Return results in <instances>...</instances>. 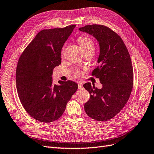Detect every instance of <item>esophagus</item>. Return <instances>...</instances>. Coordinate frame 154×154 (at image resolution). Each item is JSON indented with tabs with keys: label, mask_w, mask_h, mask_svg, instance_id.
Here are the masks:
<instances>
[{
	"label": "esophagus",
	"mask_w": 154,
	"mask_h": 154,
	"mask_svg": "<svg viewBox=\"0 0 154 154\" xmlns=\"http://www.w3.org/2000/svg\"><path fill=\"white\" fill-rule=\"evenodd\" d=\"M78 88H79V89H81L83 87H82V85L81 84H80V83H79V84H78Z\"/></svg>",
	"instance_id": "obj_1"
}]
</instances>
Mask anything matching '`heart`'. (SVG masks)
Wrapping results in <instances>:
<instances>
[{"mask_svg": "<svg viewBox=\"0 0 154 154\" xmlns=\"http://www.w3.org/2000/svg\"><path fill=\"white\" fill-rule=\"evenodd\" d=\"M78 42L80 43V45H81L85 53L91 51L94 52V50L95 48V45L93 42V40L89 36L87 35H83L80 36L78 38ZM65 48V46H64L63 48H62V52L64 51ZM80 74H81L80 72H77L76 73L77 76H79Z\"/></svg>", "mask_w": 154, "mask_h": 154, "instance_id": "heart-1", "label": "heart"}]
</instances>
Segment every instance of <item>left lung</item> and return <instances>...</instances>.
Returning a JSON list of instances; mask_svg holds the SVG:
<instances>
[{"mask_svg":"<svg viewBox=\"0 0 154 154\" xmlns=\"http://www.w3.org/2000/svg\"><path fill=\"white\" fill-rule=\"evenodd\" d=\"M79 30L93 36L99 42V65L92 75L103 85L97 89L91 83L84 85L90 99L84 110L90 118L105 122L115 116L126 104L133 84V71L130 56L117 33L104 25H85Z\"/></svg>","mask_w":154,"mask_h":154,"instance_id":"obj_1","label":"left lung"}]
</instances>
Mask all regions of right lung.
I'll list each match as a JSON object with an SVG mask.
<instances>
[{
    "mask_svg": "<svg viewBox=\"0 0 154 154\" xmlns=\"http://www.w3.org/2000/svg\"><path fill=\"white\" fill-rule=\"evenodd\" d=\"M75 25L39 32L19 57L16 73V88L24 109L43 123L60 117L72 96L78 89L77 83L58 81L53 84V70L61 63L63 46Z\"/></svg>",
    "mask_w": 154,
    "mask_h": 154,
    "instance_id": "right-lung-1",
    "label": "right lung"
}]
</instances>
